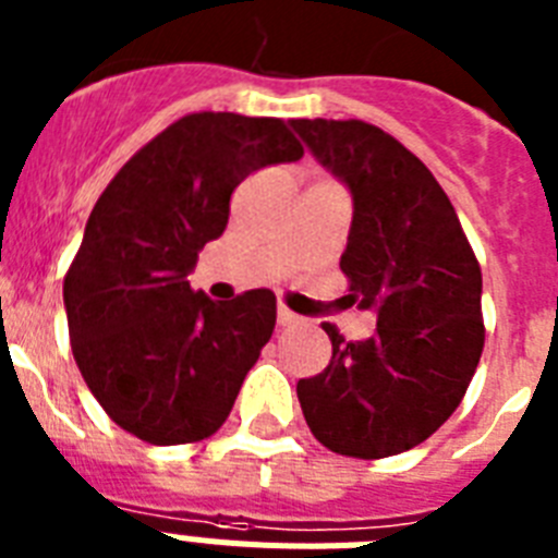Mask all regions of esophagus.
<instances>
[{
  "label": "esophagus",
  "instance_id": "34e87169",
  "mask_svg": "<svg viewBox=\"0 0 558 558\" xmlns=\"http://www.w3.org/2000/svg\"><path fill=\"white\" fill-rule=\"evenodd\" d=\"M276 322H279V327H293V324H299V315L290 313L284 304H279V310H276Z\"/></svg>",
  "mask_w": 558,
  "mask_h": 558
}]
</instances>
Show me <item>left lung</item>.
I'll return each mask as SVG.
<instances>
[{"instance_id": "8db88e82", "label": "left lung", "mask_w": 558, "mask_h": 558, "mask_svg": "<svg viewBox=\"0 0 558 558\" xmlns=\"http://www.w3.org/2000/svg\"><path fill=\"white\" fill-rule=\"evenodd\" d=\"M290 125L354 201L340 270L349 302L377 313V332L347 340L332 324V360L299 379L313 436L352 458H388L422 445L470 388L483 352L481 265L433 172L363 120Z\"/></svg>"}]
</instances>
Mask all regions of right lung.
I'll list each match as a JSON object with an SVG mask.
<instances>
[{"mask_svg": "<svg viewBox=\"0 0 558 558\" xmlns=\"http://www.w3.org/2000/svg\"><path fill=\"white\" fill-rule=\"evenodd\" d=\"M304 156L284 120L186 113L122 165L63 276L72 354L102 411L147 445L204 441L274 335L276 295L211 302L186 282L236 184Z\"/></svg>", "mask_w": 558, "mask_h": 558, "instance_id": "1", "label": "right lung"}]
</instances>
